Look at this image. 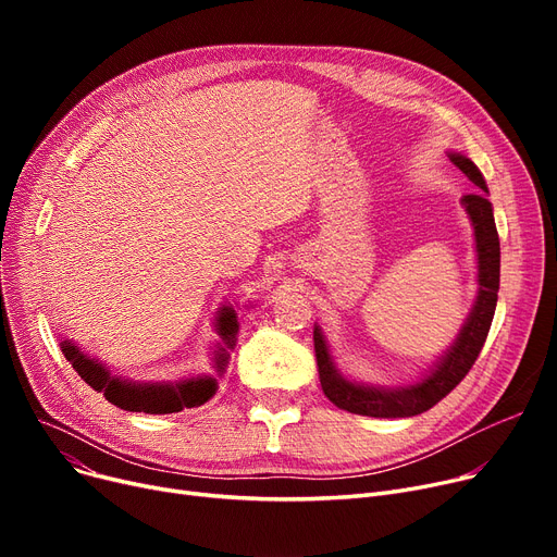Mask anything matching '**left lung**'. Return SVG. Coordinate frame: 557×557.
<instances>
[{"label":"left lung","mask_w":557,"mask_h":557,"mask_svg":"<svg viewBox=\"0 0 557 557\" xmlns=\"http://www.w3.org/2000/svg\"><path fill=\"white\" fill-rule=\"evenodd\" d=\"M449 160L470 178L476 189L472 194L462 196L465 212L470 214L474 225V239H476V257H479V296L472 307V313L467 315L465 325L447 349L445 357L435 363V368L420 379L413 386L401 388H376L366 384H355L345 379L332 357L323 336V330L318 325L313 327V347H315V361L320 386L332 404H336L343 411L368 416V418H413L431 406H435L443 397H447L460 382L465 374L472 370L474 361L479 359L483 343L487 338L494 309H496V294H499V271H502V248H499V232L494 225L492 202L487 200V185L479 166L460 153H449Z\"/></svg>","instance_id":"left-lung-1"}]
</instances>
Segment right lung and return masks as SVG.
Listing matches in <instances>:
<instances>
[{
	"label": "right lung",
	"instance_id": "add662e5",
	"mask_svg": "<svg viewBox=\"0 0 557 557\" xmlns=\"http://www.w3.org/2000/svg\"><path fill=\"white\" fill-rule=\"evenodd\" d=\"M216 334L221 343L216 347L214 366H216V372L221 374L230 357L227 352L234 347V343H237V334H239V315L232 307H221L216 315ZM61 349L65 359L72 363V368L81 374V379L87 386L103 393V397L110 404L133 413H151V416L178 413L183 408H194L212 399L219 388L216 379L208 374L181 379V382L139 384V382H131V379H122L120 374H110V370L103 363L83 355L72 341H63Z\"/></svg>",
	"mask_w": 557,
	"mask_h": 557
}]
</instances>
